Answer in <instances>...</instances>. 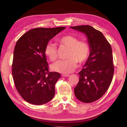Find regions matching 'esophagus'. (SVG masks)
I'll list each match as a JSON object with an SVG mask.
<instances>
[{
  "label": "esophagus",
  "mask_w": 127,
  "mask_h": 127,
  "mask_svg": "<svg viewBox=\"0 0 127 127\" xmlns=\"http://www.w3.org/2000/svg\"><path fill=\"white\" fill-rule=\"evenodd\" d=\"M62 76H63V77H69V74H62Z\"/></svg>",
  "instance_id": "1"
}]
</instances>
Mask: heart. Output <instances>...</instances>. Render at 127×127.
<instances>
[{"label":"heart","mask_w":127,"mask_h":127,"mask_svg":"<svg viewBox=\"0 0 127 127\" xmlns=\"http://www.w3.org/2000/svg\"><path fill=\"white\" fill-rule=\"evenodd\" d=\"M60 44L68 48L66 57L68 59L56 62L52 65L53 70L63 74L72 72L77 66V62L83 63L89 58L91 48L87 42L79 41L76 36L66 35L58 40ZM45 53L51 61H55L58 58V50L55 45L49 43L45 48Z\"/></svg>","instance_id":"heart-1"}]
</instances>
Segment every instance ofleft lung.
I'll list each match as a JSON object with an SVG mask.
<instances>
[{
    "label": "left lung",
    "instance_id": "obj_1",
    "mask_svg": "<svg viewBox=\"0 0 127 127\" xmlns=\"http://www.w3.org/2000/svg\"><path fill=\"white\" fill-rule=\"evenodd\" d=\"M85 33L91 52L74 88L76 97L81 101L90 103L104 95L112 81L114 68L112 49L102 32L91 26L70 27Z\"/></svg>",
    "mask_w": 127,
    "mask_h": 127
}]
</instances>
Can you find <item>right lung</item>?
Wrapping results in <instances>:
<instances>
[{
	"label": "right lung",
	"mask_w": 127,
	"mask_h": 127,
	"mask_svg": "<svg viewBox=\"0 0 127 127\" xmlns=\"http://www.w3.org/2000/svg\"><path fill=\"white\" fill-rule=\"evenodd\" d=\"M65 29H32L23 34L15 45L13 78L17 91L30 104H46L54 96L55 85L61 74L49 71L45 48L51 38Z\"/></svg>",
	"instance_id": "add662e5"
}]
</instances>
